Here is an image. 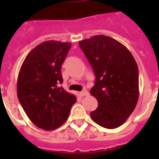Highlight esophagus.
Masks as SVG:
<instances>
[{"instance_id": "34e87169", "label": "esophagus", "mask_w": 159, "mask_h": 159, "mask_svg": "<svg viewBox=\"0 0 159 159\" xmlns=\"http://www.w3.org/2000/svg\"><path fill=\"white\" fill-rule=\"evenodd\" d=\"M89 94V93H88V91H86V90H83L82 91H81V92H79V95L81 96V97H83V96H86Z\"/></svg>"}]
</instances>
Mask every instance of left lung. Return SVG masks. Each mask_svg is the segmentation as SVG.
I'll return each mask as SVG.
<instances>
[{
	"mask_svg": "<svg viewBox=\"0 0 159 159\" xmlns=\"http://www.w3.org/2000/svg\"><path fill=\"white\" fill-rule=\"evenodd\" d=\"M95 75L90 91L98 101L91 112L102 127L116 129L129 118L139 100V68L129 50L114 38L94 35L78 43Z\"/></svg>",
	"mask_w": 159,
	"mask_h": 159,
	"instance_id": "1",
	"label": "left lung"
}]
</instances>
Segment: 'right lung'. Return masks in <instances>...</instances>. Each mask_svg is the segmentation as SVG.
<instances>
[{"label":"right lung","instance_id":"right-lung-1","mask_svg":"<svg viewBox=\"0 0 159 159\" xmlns=\"http://www.w3.org/2000/svg\"><path fill=\"white\" fill-rule=\"evenodd\" d=\"M70 46L68 42L44 41L30 51L19 71V102L30 121L46 131L62 125L77 101L61 86V68Z\"/></svg>","mask_w":159,"mask_h":159}]
</instances>
